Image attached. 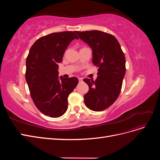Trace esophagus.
I'll return each instance as SVG.
<instances>
[{
	"label": "esophagus",
	"instance_id": "34e87169",
	"mask_svg": "<svg viewBox=\"0 0 160 160\" xmlns=\"http://www.w3.org/2000/svg\"><path fill=\"white\" fill-rule=\"evenodd\" d=\"M79 82H81L82 81H83V79H82V78H79Z\"/></svg>",
	"mask_w": 160,
	"mask_h": 160
}]
</instances>
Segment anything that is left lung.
<instances>
[{
  "label": "left lung",
  "mask_w": 160,
  "mask_h": 160,
  "mask_svg": "<svg viewBox=\"0 0 160 160\" xmlns=\"http://www.w3.org/2000/svg\"><path fill=\"white\" fill-rule=\"evenodd\" d=\"M81 39L92 49V62L98 67L95 81L84 79L89 91L84 95L85 105L91 110L101 111L118 99L125 74V57L113 35L100 31H76Z\"/></svg>",
  "instance_id": "obj_1"
}]
</instances>
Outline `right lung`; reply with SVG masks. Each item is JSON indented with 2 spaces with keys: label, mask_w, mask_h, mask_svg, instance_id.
<instances>
[{
  "label": "right lung",
  "mask_w": 160,
  "mask_h": 160,
  "mask_svg": "<svg viewBox=\"0 0 160 160\" xmlns=\"http://www.w3.org/2000/svg\"><path fill=\"white\" fill-rule=\"evenodd\" d=\"M78 39L74 32H53L37 40L26 60L25 78L34 103L42 113L51 118L63 115L67 98L79 83L75 77H59L58 64L70 42Z\"/></svg>",
  "instance_id": "right-lung-1"
}]
</instances>
